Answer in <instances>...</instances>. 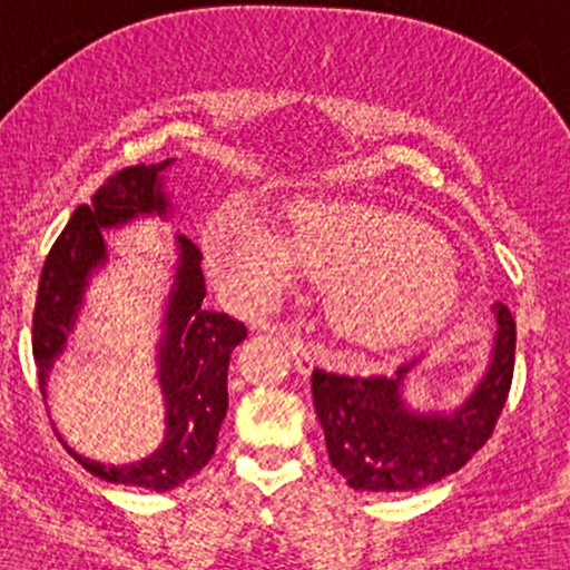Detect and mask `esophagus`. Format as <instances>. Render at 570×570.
Instances as JSON below:
<instances>
[{
    "mask_svg": "<svg viewBox=\"0 0 570 570\" xmlns=\"http://www.w3.org/2000/svg\"><path fill=\"white\" fill-rule=\"evenodd\" d=\"M284 343L289 345V351H292L294 370L303 372V375H307V372L316 367V358H318L316 345L305 343V340H299L297 335H289V332H284Z\"/></svg>",
    "mask_w": 570,
    "mask_h": 570,
    "instance_id": "1",
    "label": "esophagus"
}]
</instances>
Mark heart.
Segmentation results:
<instances>
[{
    "label": "heart",
    "instance_id": "obj_1",
    "mask_svg": "<svg viewBox=\"0 0 570 570\" xmlns=\"http://www.w3.org/2000/svg\"><path fill=\"white\" fill-rule=\"evenodd\" d=\"M206 246L225 289L244 305H265L299 263L330 284L332 326L367 348L423 335L461 303V273L440 235L377 203L299 200L286 235L222 208L208 222Z\"/></svg>",
    "mask_w": 570,
    "mask_h": 570
}]
</instances>
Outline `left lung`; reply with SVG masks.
<instances>
[{
	"label": "left lung",
	"mask_w": 570,
	"mask_h": 570,
	"mask_svg": "<svg viewBox=\"0 0 570 570\" xmlns=\"http://www.w3.org/2000/svg\"><path fill=\"white\" fill-rule=\"evenodd\" d=\"M495 335L485 375L450 412H415L404 381L421 358L396 375H337L313 370V404L322 421L332 466L353 490L402 493L458 472L493 434L514 372V318L493 305Z\"/></svg>",
	"instance_id": "left-lung-1"
}]
</instances>
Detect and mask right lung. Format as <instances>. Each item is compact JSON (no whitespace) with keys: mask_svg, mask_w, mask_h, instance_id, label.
<instances>
[{"mask_svg":"<svg viewBox=\"0 0 570 570\" xmlns=\"http://www.w3.org/2000/svg\"><path fill=\"white\" fill-rule=\"evenodd\" d=\"M174 158L155 166H130L109 176L96 189L90 206H77L69 225L58 235L39 276L31 348L39 372V389L45 385L56 358L67 348L69 332L80 318L90 276L107 265L104 230L128 225L139 217L171 214V200L163 189ZM179 259L174 267V284L166 299L163 335L158 343V381L166 402V436L153 455L126 466H107L67 450L90 474L115 485L149 490H174L200 472L217 450L219 426L227 415V367L230 353L244 343L246 326L227 313L206 311V281L200 271V248L185 235H176Z\"/></svg>","mask_w":570,"mask_h":570,"instance_id":"right-lung-1","label":"right lung"}]
</instances>
